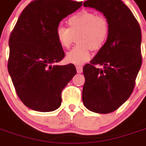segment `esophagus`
<instances>
[{
	"label": "esophagus",
	"instance_id": "1",
	"mask_svg": "<svg viewBox=\"0 0 146 146\" xmlns=\"http://www.w3.org/2000/svg\"><path fill=\"white\" fill-rule=\"evenodd\" d=\"M76 71H77V73H81L83 72V68L81 66H77L76 67Z\"/></svg>",
	"mask_w": 146,
	"mask_h": 146
}]
</instances>
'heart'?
Here are the masks:
<instances>
[{
  "mask_svg": "<svg viewBox=\"0 0 146 146\" xmlns=\"http://www.w3.org/2000/svg\"><path fill=\"white\" fill-rule=\"evenodd\" d=\"M69 28L59 26L56 29V38L61 47L68 49L75 37L79 45L68 52L66 61L75 65H83L91 59V51H97L104 45L109 36L107 19L97 13L82 10L68 19Z\"/></svg>",
  "mask_w": 146,
  "mask_h": 146,
  "instance_id": "obj_1",
  "label": "heart"
}]
</instances>
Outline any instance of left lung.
<instances>
[{"mask_svg": "<svg viewBox=\"0 0 146 146\" xmlns=\"http://www.w3.org/2000/svg\"><path fill=\"white\" fill-rule=\"evenodd\" d=\"M84 6L103 13L110 33L104 45L84 66L83 102L94 113H112L128 99L135 88L141 66V29L122 1L88 0Z\"/></svg>", "mask_w": 146, "mask_h": 146, "instance_id": "left-lung-1", "label": "left lung"}]
</instances>
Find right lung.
Returning a JSON list of instances; mask_svg holds the SVG:
<instances>
[{
    "mask_svg": "<svg viewBox=\"0 0 146 146\" xmlns=\"http://www.w3.org/2000/svg\"><path fill=\"white\" fill-rule=\"evenodd\" d=\"M82 1L35 0L25 8L9 38L8 70L23 104L39 112L60 107L62 89L76 73L73 64L57 65L65 56L56 29Z\"/></svg>",
    "mask_w": 146,
    "mask_h": 146,
    "instance_id": "add662e5",
    "label": "right lung"
}]
</instances>
